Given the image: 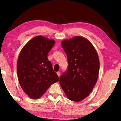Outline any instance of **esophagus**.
<instances>
[{
  "label": "esophagus",
  "instance_id": "34e87169",
  "mask_svg": "<svg viewBox=\"0 0 121 121\" xmlns=\"http://www.w3.org/2000/svg\"><path fill=\"white\" fill-rule=\"evenodd\" d=\"M56 73H57V75H58V76H59V77L60 76V74H61V73L60 72V71H58V72H57Z\"/></svg>",
  "mask_w": 121,
  "mask_h": 121
}]
</instances>
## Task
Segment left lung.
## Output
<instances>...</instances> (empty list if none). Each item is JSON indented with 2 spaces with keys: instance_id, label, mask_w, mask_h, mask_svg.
I'll return each instance as SVG.
<instances>
[{
  "instance_id": "1",
  "label": "left lung",
  "mask_w": 121,
  "mask_h": 121,
  "mask_svg": "<svg viewBox=\"0 0 121 121\" xmlns=\"http://www.w3.org/2000/svg\"><path fill=\"white\" fill-rule=\"evenodd\" d=\"M61 45L68 60L60 84L69 100L80 101L89 95L97 82L100 63L95 49L86 39L76 36Z\"/></svg>"
}]
</instances>
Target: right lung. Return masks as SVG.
<instances>
[{"instance_id": "right-lung-1", "label": "right lung", "mask_w": 121, "mask_h": 121, "mask_svg": "<svg viewBox=\"0 0 121 121\" xmlns=\"http://www.w3.org/2000/svg\"><path fill=\"white\" fill-rule=\"evenodd\" d=\"M54 40L38 36L30 40L20 53L17 62L19 83L32 99H38L52 84L59 81L48 56Z\"/></svg>"}]
</instances>
